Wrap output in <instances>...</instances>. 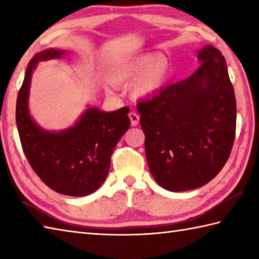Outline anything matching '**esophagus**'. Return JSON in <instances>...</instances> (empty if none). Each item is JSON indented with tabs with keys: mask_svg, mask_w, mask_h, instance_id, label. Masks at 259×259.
Instances as JSON below:
<instances>
[{
	"mask_svg": "<svg viewBox=\"0 0 259 259\" xmlns=\"http://www.w3.org/2000/svg\"><path fill=\"white\" fill-rule=\"evenodd\" d=\"M129 119L131 121V125H133V126L138 125V123H139V115L137 114L136 112H130L129 113Z\"/></svg>",
	"mask_w": 259,
	"mask_h": 259,
	"instance_id": "34e87169",
	"label": "esophagus"
}]
</instances>
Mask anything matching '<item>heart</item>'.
I'll return each mask as SVG.
<instances>
[{
  "instance_id": "b5f03b06",
  "label": "heart",
  "mask_w": 259,
  "mask_h": 259,
  "mask_svg": "<svg viewBox=\"0 0 259 259\" xmlns=\"http://www.w3.org/2000/svg\"><path fill=\"white\" fill-rule=\"evenodd\" d=\"M169 61L162 54H142L118 64L111 72L115 83H130L137 79L133 95L138 99L151 98L160 91L168 79Z\"/></svg>"
}]
</instances>
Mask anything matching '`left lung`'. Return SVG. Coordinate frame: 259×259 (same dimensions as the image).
Returning <instances> with one entry per match:
<instances>
[{
  "label": "left lung",
  "instance_id": "obj_1",
  "mask_svg": "<svg viewBox=\"0 0 259 259\" xmlns=\"http://www.w3.org/2000/svg\"><path fill=\"white\" fill-rule=\"evenodd\" d=\"M200 67L185 80L162 88L137 109L146 137L152 177L169 191H186L209 183L232 152L236 99L222 52L205 46Z\"/></svg>",
  "mask_w": 259,
  "mask_h": 259
}]
</instances>
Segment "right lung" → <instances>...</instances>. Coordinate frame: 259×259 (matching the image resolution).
Instances as JSON below:
<instances>
[{
  "label": "right lung",
  "mask_w": 259,
  "mask_h": 259,
  "mask_svg": "<svg viewBox=\"0 0 259 259\" xmlns=\"http://www.w3.org/2000/svg\"><path fill=\"white\" fill-rule=\"evenodd\" d=\"M64 54L48 49L31 59L16 100L15 118L23 152L34 172L52 190L81 197L95 192L106 180L114 147L130 126L129 108L112 112L88 108L67 130L51 133L40 128L27 108L32 72L38 61Z\"/></svg>",
  "instance_id": "1"
}]
</instances>
